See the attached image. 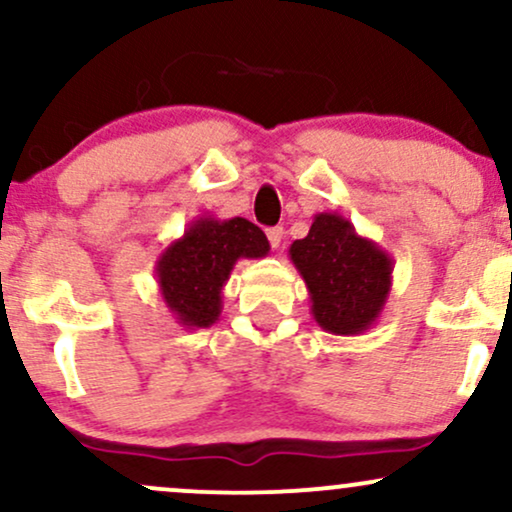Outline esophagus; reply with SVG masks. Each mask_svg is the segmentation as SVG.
<instances>
[{"label":"esophagus","instance_id":"34e87169","mask_svg":"<svg viewBox=\"0 0 512 512\" xmlns=\"http://www.w3.org/2000/svg\"><path fill=\"white\" fill-rule=\"evenodd\" d=\"M267 238H269V245L276 250L281 245V240H284V228L281 226H274V228H267Z\"/></svg>","mask_w":512,"mask_h":512}]
</instances>
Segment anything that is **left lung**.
Returning <instances> with one entry per match:
<instances>
[{"label":"left lung","mask_w":512,"mask_h":512,"mask_svg":"<svg viewBox=\"0 0 512 512\" xmlns=\"http://www.w3.org/2000/svg\"><path fill=\"white\" fill-rule=\"evenodd\" d=\"M289 257L310 293V313L325 332L363 334L378 322L392 289L395 262L354 223L339 214H315L303 240H293Z\"/></svg>","instance_id":"1"}]
</instances>
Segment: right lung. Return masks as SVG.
<instances>
[{
  "mask_svg": "<svg viewBox=\"0 0 512 512\" xmlns=\"http://www.w3.org/2000/svg\"><path fill=\"white\" fill-rule=\"evenodd\" d=\"M267 252V236L243 216H199L156 260V284L168 313L187 330L211 327L221 315V293L236 262L260 260Z\"/></svg>",
  "mask_w": 512,
  "mask_h": 512,
  "instance_id": "right-lung-1",
  "label": "right lung"
}]
</instances>
